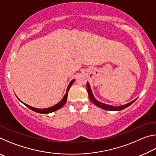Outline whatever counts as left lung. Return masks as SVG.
I'll return each mask as SVG.
<instances>
[{"label":"left lung","mask_w":156,"mask_h":156,"mask_svg":"<svg viewBox=\"0 0 156 156\" xmlns=\"http://www.w3.org/2000/svg\"><path fill=\"white\" fill-rule=\"evenodd\" d=\"M87 90L88 94H89V100H90V101L91 102H93V103L94 105H96L97 107L101 108V109H103L105 110H107V111H121L124 109H125V108H126V107H128L129 106H130V105L132 103H133V102H135L136 100V99L134 100H133V101L129 102V103H127V104L122 105V106L114 107V106H112V105H106V104L102 103V102L98 101V100L94 98L93 94H92L91 87H90V85H89L88 82L87 83Z\"/></svg>","instance_id":"1"}]
</instances>
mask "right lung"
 Listing matches in <instances>:
<instances>
[{"instance_id":"add662e5","label":"right lung","mask_w":156,"mask_h":156,"mask_svg":"<svg viewBox=\"0 0 156 156\" xmlns=\"http://www.w3.org/2000/svg\"><path fill=\"white\" fill-rule=\"evenodd\" d=\"M75 81V79H73V80H72V81L70 82L69 84L68 87H67V93L65 94V95L64 96V97L62 98V99L60 100V101L58 102V103L56 104V105H54V106H53L51 107H49V108H47V109H37V108H34V107H32L30 106V105H28L27 104L24 103V102H23L21 100H20V99L18 98V99L20 100V101L21 102H23V104H24L26 107H27L28 108H30V109H31L32 111H34V112H37V113H51V112H55V111H56L58 109H59L61 108L62 107H63V105H64L66 102H67V95H68V91L69 90V89L71 87V86L72 85V84L73 83V82Z\"/></svg>"}]
</instances>
